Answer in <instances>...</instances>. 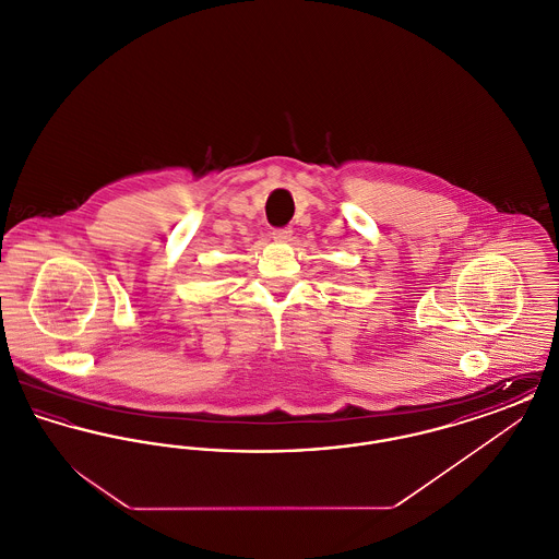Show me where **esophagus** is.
I'll return each instance as SVG.
<instances>
[{"label":"esophagus","instance_id":"esophagus-1","mask_svg":"<svg viewBox=\"0 0 559 559\" xmlns=\"http://www.w3.org/2000/svg\"><path fill=\"white\" fill-rule=\"evenodd\" d=\"M270 235L276 242H287V240H292L293 230L292 228H274Z\"/></svg>","mask_w":559,"mask_h":559}]
</instances>
